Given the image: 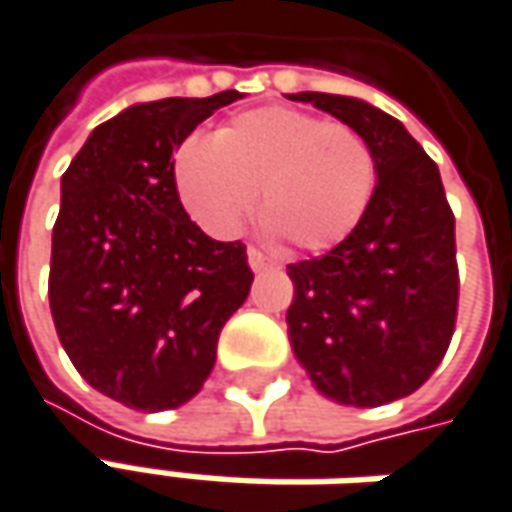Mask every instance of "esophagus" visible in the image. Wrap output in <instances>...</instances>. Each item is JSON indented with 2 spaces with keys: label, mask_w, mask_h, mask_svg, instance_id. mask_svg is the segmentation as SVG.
Segmentation results:
<instances>
[{
  "label": "esophagus",
  "mask_w": 512,
  "mask_h": 512,
  "mask_svg": "<svg viewBox=\"0 0 512 512\" xmlns=\"http://www.w3.org/2000/svg\"><path fill=\"white\" fill-rule=\"evenodd\" d=\"M246 257H249V269H252L255 274L266 272V269H272L274 266L272 260L263 255V252H257V249H249V252H246Z\"/></svg>",
  "instance_id": "obj_1"
}]
</instances>
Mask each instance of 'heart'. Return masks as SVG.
<instances>
[{
  "instance_id": "1",
  "label": "heart",
  "mask_w": 512,
  "mask_h": 512,
  "mask_svg": "<svg viewBox=\"0 0 512 512\" xmlns=\"http://www.w3.org/2000/svg\"><path fill=\"white\" fill-rule=\"evenodd\" d=\"M172 184L189 218L229 240L260 203L269 238L323 252L345 240L368 209L377 167L348 124L291 107L235 115L215 135H189L172 155Z\"/></svg>"
}]
</instances>
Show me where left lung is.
I'll return each instance as SVG.
<instances>
[{
	"mask_svg": "<svg viewBox=\"0 0 512 512\" xmlns=\"http://www.w3.org/2000/svg\"><path fill=\"white\" fill-rule=\"evenodd\" d=\"M368 141L377 186L354 232L291 263V351L337 405L377 408L431 377L453 337L459 272L439 167L394 115L354 96L289 93Z\"/></svg>",
	"mask_w": 512,
	"mask_h": 512,
	"instance_id": "obj_1",
	"label": "left lung"
}]
</instances>
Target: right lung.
<instances>
[{"label": "right lung", "instance_id": "add662e5", "mask_svg": "<svg viewBox=\"0 0 512 512\" xmlns=\"http://www.w3.org/2000/svg\"><path fill=\"white\" fill-rule=\"evenodd\" d=\"M238 98L133 104L98 124L62 175L47 283L56 334L81 377L135 411L201 391L252 289L246 246L203 235L172 184L181 141Z\"/></svg>", "mask_w": 512, "mask_h": 512}]
</instances>
